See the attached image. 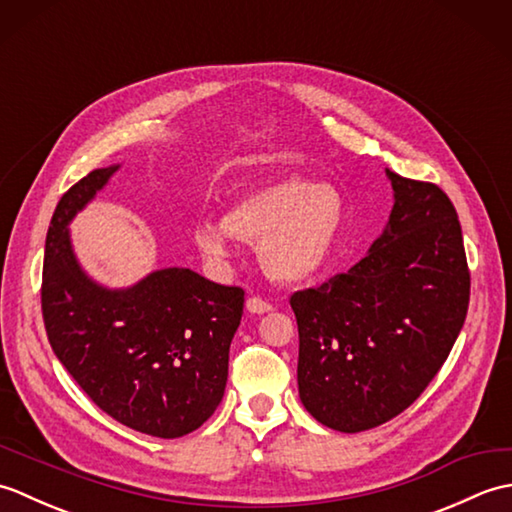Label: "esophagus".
I'll use <instances>...</instances> for the list:
<instances>
[{
	"mask_svg": "<svg viewBox=\"0 0 512 512\" xmlns=\"http://www.w3.org/2000/svg\"><path fill=\"white\" fill-rule=\"evenodd\" d=\"M246 310L253 312V314H264V312H270L273 310V306L262 297H248L246 299Z\"/></svg>",
	"mask_w": 512,
	"mask_h": 512,
	"instance_id": "34e87169",
	"label": "esophagus"
}]
</instances>
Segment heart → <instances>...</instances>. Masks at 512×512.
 I'll use <instances>...</instances> for the list:
<instances>
[{
	"label": "heart",
	"mask_w": 512,
	"mask_h": 512,
	"mask_svg": "<svg viewBox=\"0 0 512 512\" xmlns=\"http://www.w3.org/2000/svg\"><path fill=\"white\" fill-rule=\"evenodd\" d=\"M343 222L345 200L339 189L286 176L244 193L222 222L200 220L193 239L215 264L233 257V237L257 244L264 273L284 284H297L328 262Z\"/></svg>",
	"instance_id": "heart-1"
}]
</instances>
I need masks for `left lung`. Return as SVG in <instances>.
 <instances>
[{
  "mask_svg": "<svg viewBox=\"0 0 512 512\" xmlns=\"http://www.w3.org/2000/svg\"><path fill=\"white\" fill-rule=\"evenodd\" d=\"M387 178L394 209L369 253L290 297L299 398L343 433L405 411L447 361L469 310L471 273L449 195L389 169Z\"/></svg>",
  "mask_w": 512,
  "mask_h": 512,
  "instance_id": "obj_1",
  "label": "left lung"
}]
</instances>
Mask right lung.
<instances>
[{
    "label": "right lung",
    "instance_id": "add662e5",
    "mask_svg": "<svg viewBox=\"0 0 512 512\" xmlns=\"http://www.w3.org/2000/svg\"><path fill=\"white\" fill-rule=\"evenodd\" d=\"M116 169L90 171L54 209L43 323L54 354L96 407L129 429L171 440L202 427L220 405L244 290L189 268H162L118 290L96 284L76 262L68 224Z\"/></svg>",
    "mask_w": 512,
    "mask_h": 512
}]
</instances>
